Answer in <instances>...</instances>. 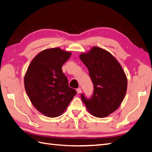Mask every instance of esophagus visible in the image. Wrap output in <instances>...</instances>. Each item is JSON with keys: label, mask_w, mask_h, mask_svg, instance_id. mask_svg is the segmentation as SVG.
<instances>
[{"label": "esophagus", "mask_w": 152, "mask_h": 152, "mask_svg": "<svg viewBox=\"0 0 152 152\" xmlns=\"http://www.w3.org/2000/svg\"><path fill=\"white\" fill-rule=\"evenodd\" d=\"M81 91H82V90H81V88H79L77 89V94H80Z\"/></svg>", "instance_id": "obj_1"}]
</instances>
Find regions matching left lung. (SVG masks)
Masks as SVG:
<instances>
[{"label": "left lung", "instance_id": "8db88e82", "mask_svg": "<svg viewBox=\"0 0 152 152\" xmlns=\"http://www.w3.org/2000/svg\"><path fill=\"white\" fill-rule=\"evenodd\" d=\"M80 59L88 69L94 84V94L82 101L92 115L102 118L114 112L123 102L127 90V78L119 62L102 48L94 46L80 55Z\"/></svg>", "mask_w": 152, "mask_h": 152}]
</instances>
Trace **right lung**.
Here are the masks:
<instances>
[{
    "mask_svg": "<svg viewBox=\"0 0 152 152\" xmlns=\"http://www.w3.org/2000/svg\"><path fill=\"white\" fill-rule=\"evenodd\" d=\"M70 51L50 48L35 56L24 76V87L33 106L48 117L64 112L77 94L69 87L62 66L71 57Z\"/></svg>",
    "mask_w": 152,
    "mask_h": 152,
    "instance_id": "add662e5",
    "label": "right lung"
}]
</instances>
